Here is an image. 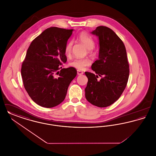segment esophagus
Wrapping results in <instances>:
<instances>
[{
	"label": "esophagus",
	"instance_id": "esophagus-1",
	"mask_svg": "<svg viewBox=\"0 0 156 156\" xmlns=\"http://www.w3.org/2000/svg\"><path fill=\"white\" fill-rule=\"evenodd\" d=\"M83 74V72H82L81 71H80V70H77V74L78 75H81Z\"/></svg>",
	"mask_w": 156,
	"mask_h": 156
}]
</instances>
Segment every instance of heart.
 <instances>
[{
    "instance_id": "heart-1",
    "label": "heart",
    "mask_w": 156,
    "mask_h": 156,
    "mask_svg": "<svg viewBox=\"0 0 156 156\" xmlns=\"http://www.w3.org/2000/svg\"><path fill=\"white\" fill-rule=\"evenodd\" d=\"M77 40L82 44L85 45V47L88 49V52L90 54H94V48L95 47V41L90 35L85 31L81 32L77 37ZM73 47V42L70 41L68 42L64 48V52L67 56H69L72 52ZM90 64V61L88 58H78L71 61L69 63L70 67L74 68L75 69L82 71L85 69V68Z\"/></svg>"
}]
</instances>
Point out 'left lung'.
Listing matches in <instances>:
<instances>
[{"mask_svg":"<svg viewBox=\"0 0 156 156\" xmlns=\"http://www.w3.org/2000/svg\"><path fill=\"white\" fill-rule=\"evenodd\" d=\"M99 41V59L92 65L97 75L85 72L88 79L85 98L90 104L105 108L115 102L126 88L129 75L126 48L122 40L109 27L98 26L91 32ZM99 76L100 80H97Z\"/></svg>","mask_w":156,"mask_h":156,"instance_id":"8db88e82","label":"left lung"}]
</instances>
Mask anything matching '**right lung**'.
I'll list each match as a JSON object with an SVG mask.
<instances>
[{"label":"right lung","mask_w":156,"mask_h":156,"mask_svg":"<svg viewBox=\"0 0 156 156\" xmlns=\"http://www.w3.org/2000/svg\"><path fill=\"white\" fill-rule=\"evenodd\" d=\"M73 29H47L31 43L21 69L24 87L31 99L44 108L61 104L77 71L62 68L67 61L64 48Z\"/></svg>","instance_id":"add662e5"}]
</instances>
